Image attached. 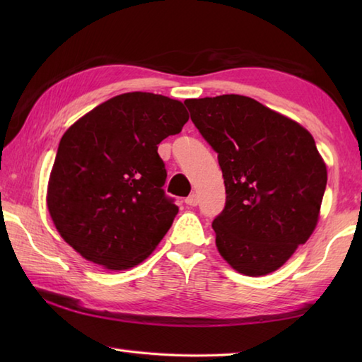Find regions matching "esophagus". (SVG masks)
<instances>
[{
	"mask_svg": "<svg viewBox=\"0 0 362 362\" xmlns=\"http://www.w3.org/2000/svg\"><path fill=\"white\" fill-rule=\"evenodd\" d=\"M197 202H199V199H197L196 194H191V196H188V197L185 199V204L189 205V206H196Z\"/></svg>",
	"mask_w": 362,
	"mask_h": 362,
	"instance_id": "obj_1",
	"label": "esophagus"
}]
</instances>
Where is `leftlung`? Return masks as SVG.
I'll use <instances>...</instances> for the list:
<instances>
[{"label":"left lung","mask_w":362,"mask_h":362,"mask_svg":"<svg viewBox=\"0 0 362 362\" xmlns=\"http://www.w3.org/2000/svg\"><path fill=\"white\" fill-rule=\"evenodd\" d=\"M199 132L218 152L226 206L213 221L216 247L235 271L271 274L319 221L327 166L298 122L241 95L187 99Z\"/></svg>","instance_id":"1"}]
</instances>
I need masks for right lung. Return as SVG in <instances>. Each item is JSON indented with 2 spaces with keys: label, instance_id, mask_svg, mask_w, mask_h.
<instances>
[{
  "label": "right lung",
  "instance_id": "obj_1",
  "mask_svg": "<svg viewBox=\"0 0 362 362\" xmlns=\"http://www.w3.org/2000/svg\"><path fill=\"white\" fill-rule=\"evenodd\" d=\"M187 121L180 101L132 91L95 107L64 134L46 202L60 236L83 258L124 271L163 240L179 206L163 191L157 149Z\"/></svg>",
  "mask_w": 362,
  "mask_h": 362
}]
</instances>
